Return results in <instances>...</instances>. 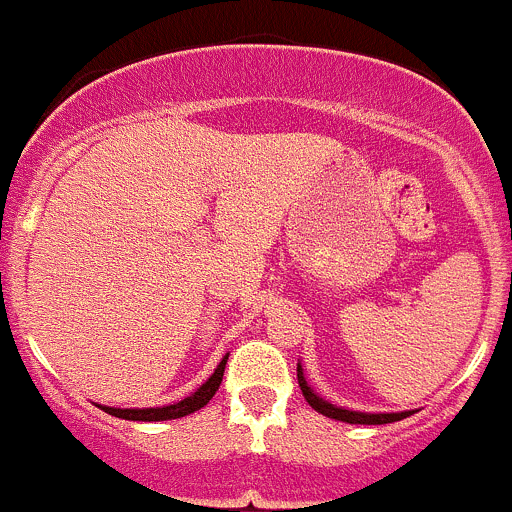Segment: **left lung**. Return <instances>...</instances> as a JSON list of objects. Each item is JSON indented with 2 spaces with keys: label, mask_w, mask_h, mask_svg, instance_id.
Returning <instances> with one entry per match:
<instances>
[{
  "label": "left lung",
  "mask_w": 512,
  "mask_h": 512,
  "mask_svg": "<svg viewBox=\"0 0 512 512\" xmlns=\"http://www.w3.org/2000/svg\"><path fill=\"white\" fill-rule=\"evenodd\" d=\"M298 386H301L303 398L308 401V406L313 411L323 413L326 418H333V421H343V423H353V426H383V423H396L403 421V418L411 416L413 411H401V413H363V411H351V408L336 406V403L326 401V398L318 396L311 386H308L306 376H303V368L298 363Z\"/></svg>",
  "instance_id": "left-lung-1"
}]
</instances>
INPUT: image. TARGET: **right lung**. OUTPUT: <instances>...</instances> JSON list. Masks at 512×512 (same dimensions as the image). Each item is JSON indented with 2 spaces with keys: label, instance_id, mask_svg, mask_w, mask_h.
Segmentation results:
<instances>
[{
  "label": "right lung",
  "instance_id": "add662e5",
  "mask_svg": "<svg viewBox=\"0 0 512 512\" xmlns=\"http://www.w3.org/2000/svg\"><path fill=\"white\" fill-rule=\"evenodd\" d=\"M226 361H229V353H226V356L221 358V363L214 368V373H211V376L206 378V381L201 383V386L196 388L194 393H189V396L181 398V401L169 403V406H156V408H111V406H99V408L104 413H109V416L124 418V421L156 423V421H174V418H184V416H189V413H194V411H199V408H204L206 403H209L211 398H214V393L219 391V386H221V378H224Z\"/></svg>",
  "mask_w": 512,
  "mask_h": 512
}]
</instances>
